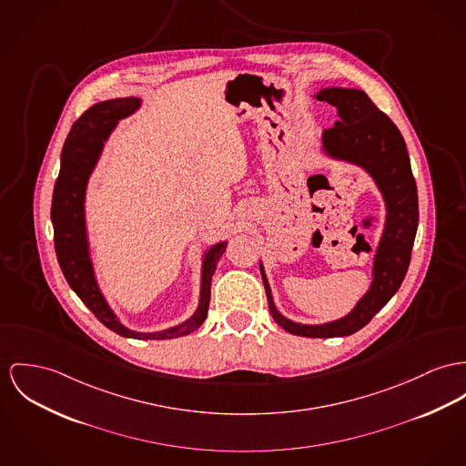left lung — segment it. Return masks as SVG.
<instances>
[{
    "label": "left lung",
    "instance_id": "8db88e82",
    "mask_svg": "<svg viewBox=\"0 0 466 466\" xmlns=\"http://www.w3.org/2000/svg\"><path fill=\"white\" fill-rule=\"evenodd\" d=\"M316 99L337 107L333 127L322 131L321 152L361 168L374 180L385 204V223L370 266V284L355 307L333 321L307 324L286 318L275 305L262 260L260 275L273 319L299 337H346L370 321L402 284L419 227V197L410 156L394 122L359 88L328 86Z\"/></svg>",
    "mask_w": 466,
    "mask_h": 466
}]
</instances>
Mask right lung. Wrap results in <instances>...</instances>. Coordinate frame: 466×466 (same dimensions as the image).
Returning a JSON list of instances; mask_svg holds the SVG:
<instances>
[{"label":"right lung","instance_id":"right-lung-1","mask_svg":"<svg viewBox=\"0 0 466 466\" xmlns=\"http://www.w3.org/2000/svg\"><path fill=\"white\" fill-rule=\"evenodd\" d=\"M144 105L140 97H118L96 103L74 124L60 156V174L55 182L51 221L55 230V250L60 268L72 290L92 310V314L111 331L138 340H165L193 333L208 318L211 282L216 264L227 250V239L218 241L202 251L200 292L195 312L170 328L157 331H137L120 321L109 307L106 296L97 280L92 247L86 225V187L92 177L105 144L116 129L118 120L131 116Z\"/></svg>","mask_w":466,"mask_h":466}]
</instances>
